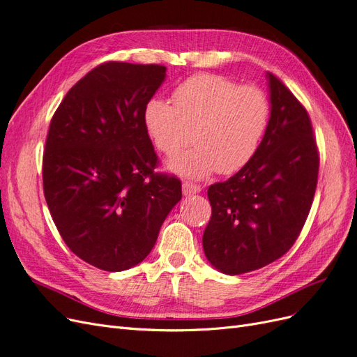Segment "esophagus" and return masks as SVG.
Segmentation results:
<instances>
[{
    "label": "esophagus",
    "mask_w": 357,
    "mask_h": 357,
    "mask_svg": "<svg viewBox=\"0 0 357 357\" xmlns=\"http://www.w3.org/2000/svg\"><path fill=\"white\" fill-rule=\"evenodd\" d=\"M199 192H201V186L193 185V183H189V181L183 183V193H185V195H195V193H199Z\"/></svg>",
    "instance_id": "esophagus-1"
}]
</instances>
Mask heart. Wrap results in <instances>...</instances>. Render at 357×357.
Segmentation results:
<instances>
[{"label":"heart","mask_w":357,"mask_h":357,"mask_svg":"<svg viewBox=\"0 0 357 357\" xmlns=\"http://www.w3.org/2000/svg\"><path fill=\"white\" fill-rule=\"evenodd\" d=\"M269 117L271 104L261 88L201 73L177 86L172 104L150 100L143 123L153 146L168 158L195 144L169 162L168 169L202 180L215 171L229 176L243 169L261 146Z\"/></svg>","instance_id":"1"}]
</instances>
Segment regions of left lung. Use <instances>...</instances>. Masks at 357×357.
Segmentation results:
<instances>
[{"label": "left lung", "instance_id": "8db88e82", "mask_svg": "<svg viewBox=\"0 0 357 357\" xmlns=\"http://www.w3.org/2000/svg\"><path fill=\"white\" fill-rule=\"evenodd\" d=\"M271 117L255 158L208 188L211 219L202 247L218 271L238 275L294 245L317 186L319 153L307 110L268 73Z\"/></svg>", "mask_w": 357, "mask_h": 357}]
</instances>
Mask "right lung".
I'll return each mask as SVG.
<instances>
[{
  "label": "right lung",
  "instance_id": "add662e5",
  "mask_svg": "<svg viewBox=\"0 0 357 357\" xmlns=\"http://www.w3.org/2000/svg\"><path fill=\"white\" fill-rule=\"evenodd\" d=\"M165 71L105 62L73 86L49 126L43 189L52 219L70 250L104 271L144 261L181 199L178 178L153 172L143 123Z\"/></svg>",
  "mask_w": 357,
  "mask_h": 357
}]
</instances>
